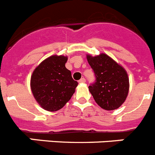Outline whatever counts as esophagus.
Instances as JSON below:
<instances>
[{"label":"esophagus","instance_id":"1","mask_svg":"<svg viewBox=\"0 0 155 155\" xmlns=\"http://www.w3.org/2000/svg\"><path fill=\"white\" fill-rule=\"evenodd\" d=\"M86 82V79H84V78H82V79H80L79 80V83H84Z\"/></svg>","mask_w":155,"mask_h":155}]
</instances>
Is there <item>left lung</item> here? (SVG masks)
<instances>
[{
  "label": "left lung",
  "instance_id": "1",
  "mask_svg": "<svg viewBox=\"0 0 155 155\" xmlns=\"http://www.w3.org/2000/svg\"><path fill=\"white\" fill-rule=\"evenodd\" d=\"M87 61L95 76L89 91L98 105L105 110H115L122 105L129 92V78L126 70L107 54L92 57Z\"/></svg>",
  "mask_w": 155,
  "mask_h": 155
}]
</instances>
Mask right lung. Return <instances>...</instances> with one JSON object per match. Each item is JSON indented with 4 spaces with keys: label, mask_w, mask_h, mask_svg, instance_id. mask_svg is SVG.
Here are the masks:
<instances>
[{
    "label": "right lung",
    "mask_w": 155,
    "mask_h": 155,
    "mask_svg": "<svg viewBox=\"0 0 155 155\" xmlns=\"http://www.w3.org/2000/svg\"><path fill=\"white\" fill-rule=\"evenodd\" d=\"M67 57L54 55L45 59L31 76V90L35 99L49 111L60 110L71 99L78 83L65 68Z\"/></svg>",
    "instance_id": "obj_1"
}]
</instances>
